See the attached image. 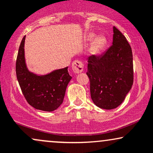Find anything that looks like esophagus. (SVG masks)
Instances as JSON below:
<instances>
[{"label": "esophagus", "instance_id": "esophagus-1", "mask_svg": "<svg viewBox=\"0 0 153 153\" xmlns=\"http://www.w3.org/2000/svg\"><path fill=\"white\" fill-rule=\"evenodd\" d=\"M84 65L82 62L79 60H75L72 64V69L75 73H80L83 71Z\"/></svg>", "mask_w": 153, "mask_h": 153}]
</instances>
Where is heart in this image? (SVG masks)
<instances>
[{"label": "heart", "mask_w": 153, "mask_h": 153, "mask_svg": "<svg viewBox=\"0 0 153 153\" xmlns=\"http://www.w3.org/2000/svg\"><path fill=\"white\" fill-rule=\"evenodd\" d=\"M94 37V35H91L90 38ZM107 43V40L105 36H100L95 39L93 46L91 47V51L94 54H99L101 52Z\"/></svg>", "instance_id": "b5f03b06"}]
</instances>
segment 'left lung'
Wrapping results in <instances>:
<instances>
[{"label":"left lung","instance_id":"8db88e82","mask_svg":"<svg viewBox=\"0 0 153 153\" xmlns=\"http://www.w3.org/2000/svg\"><path fill=\"white\" fill-rule=\"evenodd\" d=\"M132 52L125 36L114 26L113 44L88 58L86 74L91 99L103 109L117 108L130 91L134 80Z\"/></svg>","mask_w":153,"mask_h":153}]
</instances>
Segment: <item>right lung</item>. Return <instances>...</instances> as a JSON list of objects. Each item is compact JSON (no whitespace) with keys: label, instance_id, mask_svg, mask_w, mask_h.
Masks as SVG:
<instances>
[{"label":"right lung","instance_id":"add662e5","mask_svg":"<svg viewBox=\"0 0 153 153\" xmlns=\"http://www.w3.org/2000/svg\"><path fill=\"white\" fill-rule=\"evenodd\" d=\"M22 39L19 46L16 73L19 85L29 105L36 109L52 111L62 104L66 88L72 77L68 67L56 70L50 74L38 76L27 70L24 58V42Z\"/></svg>","mask_w":153,"mask_h":153}]
</instances>
